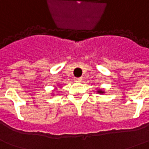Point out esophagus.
Returning a JSON list of instances; mask_svg holds the SVG:
<instances>
[{
    "instance_id": "obj_1",
    "label": "esophagus",
    "mask_w": 149,
    "mask_h": 149,
    "mask_svg": "<svg viewBox=\"0 0 149 149\" xmlns=\"http://www.w3.org/2000/svg\"><path fill=\"white\" fill-rule=\"evenodd\" d=\"M75 80H76V81L80 82L82 81V77H77V78H75Z\"/></svg>"
}]
</instances>
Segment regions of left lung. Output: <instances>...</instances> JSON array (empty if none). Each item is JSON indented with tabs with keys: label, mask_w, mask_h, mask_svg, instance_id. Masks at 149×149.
I'll list each match as a JSON object with an SVG mask.
<instances>
[{
	"label": "left lung",
	"mask_w": 149,
	"mask_h": 149,
	"mask_svg": "<svg viewBox=\"0 0 149 149\" xmlns=\"http://www.w3.org/2000/svg\"><path fill=\"white\" fill-rule=\"evenodd\" d=\"M97 93H99L100 94H101V93H105V91H104V90H102V89H97Z\"/></svg>",
	"instance_id": "1"
}]
</instances>
